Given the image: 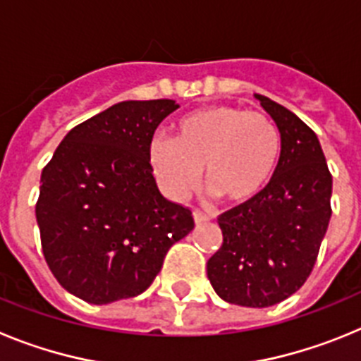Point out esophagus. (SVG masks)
<instances>
[{"instance_id":"esophagus-1","label":"esophagus","mask_w":361,"mask_h":361,"mask_svg":"<svg viewBox=\"0 0 361 361\" xmlns=\"http://www.w3.org/2000/svg\"><path fill=\"white\" fill-rule=\"evenodd\" d=\"M193 219H195L197 224H200V222H208V220L212 219V215H208V213L202 212V209H195V212H193Z\"/></svg>"}]
</instances>
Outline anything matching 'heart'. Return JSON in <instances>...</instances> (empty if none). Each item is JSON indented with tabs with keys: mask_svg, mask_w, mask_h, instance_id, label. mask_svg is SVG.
<instances>
[{
	"mask_svg": "<svg viewBox=\"0 0 361 361\" xmlns=\"http://www.w3.org/2000/svg\"><path fill=\"white\" fill-rule=\"evenodd\" d=\"M282 152L275 121L238 106L202 108L175 123L173 137L149 146L155 175L175 199H184L200 180L229 202L257 197L269 184Z\"/></svg>",
	"mask_w": 361,
	"mask_h": 361,
	"instance_id": "1",
	"label": "heart"
}]
</instances>
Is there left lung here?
Returning a JSON list of instances; mask_svg holds the SVG:
<instances>
[{
  "mask_svg": "<svg viewBox=\"0 0 361 361\" xmlns=\"http://www.w3.org/2000/svg\"><path fill=\"white\" fill-rule=\"evenodd\" d=\"M282 135L269 184L219 216L222 245L208 279L222 300L269 307L304 286L331 219L333 177L317 133L291 110L255 94Z\"/></svg>",
  "mask_w": 361,
  "mask_h": 361,
  "instance_id": "8db88e82",
  "label": "left lung"
}]
</instances>
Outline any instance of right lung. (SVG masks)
I'll return each instance as SVG.
<instances>
[{"label": "right lung", "instance_id": "right-lung-1", "mask_svg": "<svg viewBox=\"0 0 361 361\" xmlns=\"http://www.w3.org/2000/svg\"><path fill=\"white\" fill-rule=\"evenodd\" d=\"M178 104L123 101L70 130L41 173L36 219L57 282L90 304L141 295L195 222L162 197L153 133Z\"/></svg>", "mask_w": 361, "mask_h": 361}]
</instances>
